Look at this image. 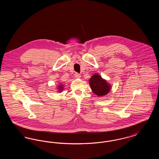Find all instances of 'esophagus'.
Returning <instances> with one entry per match:
<instances>
[{
  "mask_svg": "<svg viewBox=\"0 0 159 159\" xmlns=\"http://www.w3.org/2000/svg\"><path fill=\"white\" fill-rule=\"evenodd\" d=\"M75 76L76 77H77V78H79V77H80L81 76H80V74H79L78 73H75Z\"/></svg>",
  "mask_w": 159,
  "mask_h": 159,
  "instance_id": "esophagus-1",
  "label": "esophagus"
}]
</instances>
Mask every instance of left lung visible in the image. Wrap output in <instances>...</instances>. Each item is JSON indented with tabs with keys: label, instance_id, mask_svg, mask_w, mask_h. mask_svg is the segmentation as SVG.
<instances>
[{
	"label": "left lung",
	"instance_id": "1",
	"mask_svg": "<svg viewBox=\"0 0 159 159\" xmlns=\"http://www.w3.org/2000/svg\"><path fill=\"white\" fill-rule=\"evenodd\" d=\"M89 84L93 93L98 97L106 95L110 90L109 84L97 74L94 75L91 77L89 80Z\"/></svg>",
	"mask_w": 159,
	"mask_h": 159
}]
</instances>
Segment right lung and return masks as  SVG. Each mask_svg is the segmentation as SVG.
Segmentation results:
<instances>
[{
  "instance_id": "add662e5",
  "label": "right lung",
  "mask_w": 159,
  "mask_h": 159,
  "mask_svg": "<svg viewBox=\"0 0 159 159\" xmlns=\"http://www.w3.org/2000/svg\"><path fill=\"white\" fill-rule=\"evenodd\" d=\"M60 88H59V91H61V90H62V86H60V87H59Z\"/></svg>"
}]
</instances>
